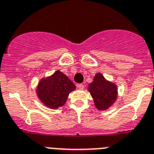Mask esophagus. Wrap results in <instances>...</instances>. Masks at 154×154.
<instances>
[{
	"label": "esophagus",
	"mask_w": 154,
	"mask_h": 154,
	"mask_svg": "<svg viewBox=\"0 0 154 154\" xmlns=\"http://www.w3.org/2000/svg\"><path fill=\"white\" fill-rule=\"evenodd\" d=\"M77 87H78L80 90H83L84 88V85L82 84H77Z\"/></svg>",
	"instance_id": "34e87169"
}]
</instances>
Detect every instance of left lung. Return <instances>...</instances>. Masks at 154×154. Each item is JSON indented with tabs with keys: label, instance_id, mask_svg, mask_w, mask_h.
<instances>
[{
	"label": "left lung",
	"instance_id": "left-lung-1",
	"mask_svg": "<svg viewBox=\"0 0 154 154\" xmlns=\"http://www.w3.org/2000/svg\"><path fill=\"white\" fill-rule=\"evenodd\" d=\"M88 91L94 99V105L99 110H106L117 100V87L115 83L106 80L103 74H95L92 82L88 85Z\"/></svg>",
	"mask_w": 154,
	"mask_h": 154
}]
</instances>
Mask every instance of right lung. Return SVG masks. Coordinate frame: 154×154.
Returning a JSON list of instances; mask_svg holds the SVG:
<instances>
[{
	"label": "right lung",
	"mask_w": 154,
	"mask_h": 154,
	"mask_svg": "<svg viewBox=\"0 0 154 154\" xmlns=\"http://www.w3.org/2000/svg\"><path fill=\"white\" fill-rule=\"evenodd\" d=\"M75 89L69 77L57 70L52 75L40 80L36 92L43 104L50 109H57L65 104L69 94Z\"/></svg>",
	"instance_id": "add662e5"
}]
</instances>
